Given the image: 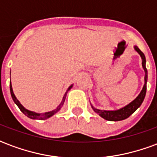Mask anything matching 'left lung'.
<instances>
[{"mask_svg":"<svg viewBox=\"0 0 157 157\" xmlns=\"http://www.w3.org/2000/svg\"><path fill=\"white\" fill-rule=\"evenodd\" d=\"M134 48H135V51L140 55L142 59V67H143V70L145 71V77H144L145 84L143 86L141 92L136 97V98L134 99L131 102H129L128 104L123 107L121 109H117V110H101V109H98L94 108L91 103V106H92V109L94 110V112L97 113L100 117H102V118H104L106 120H109V121H120V120H124L125 118H128L132 113H134L137 110V109L140 108V106L141 105L144 99H145V93H146V83H147V78H148L147 69L145 67V63H146L145 56L137 46H134Z\"/></svg>","mask_w":157,"mask_h":157,"instance_id":"8db88e82","label":"left lung"}]
</instances>
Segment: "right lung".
Wrapping results in <instances>:
<instances>
[{
	"mask_svg": "<svg viewBox=\"0 0 157 157\" xmlns=\"http://www.w3.org/2000/svg\"><path fill=\"white\" fill-rule=\"evenodd\" d=\"M72 86L73 85H71L70 86L68 87L67 89V91L65 92V95L63 97V98H62V101L61 102L59 103V105L54 110H52V111H49V112H46V113H36V112H33V111H30L29 109H25L23 106L20 103L17 98H16L15 94H14V92H13V90H12V83L10 82V92H11V95H12V100H13V102H15L17 106L18 107L19 109L21 110V112H22L24 114H25L27 117H29V118H32V119H39V120H44V119H47V118H50L52 116L55 114L56 113H58L61 108L63 107L64 105V102H65V98H66V95H67V92L72 88Z\"/></svg>",
	"mask_w": 157,
	"mask_h": 157,
	"instance_id": "add662e5",
	"label": "right lung"
}]
</instances>
